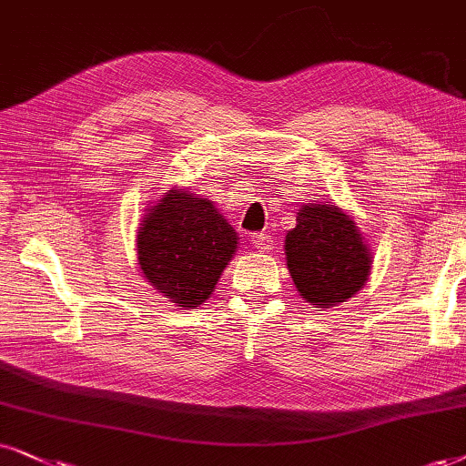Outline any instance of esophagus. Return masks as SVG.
Returning <instances> with one entry per match:
<instances>
[{
	"label": "esophagus",
	"instance_id": "esophagus-1",
	"mask_svg": "<svg viewBox=\"0 0 466 466\" xmlns=\"http://www.w3.org/2000/svg\"><path fill=\"white\" fill-rule=\"evenodd\" d=\"M253 247H256L258 251H268L270 247H273V238L268 237V234H256V237H253Z\"/></svg>",
	"mask_w": 466,
	"mask_h": 466
}]
</instances>
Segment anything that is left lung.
Listing matches in <instances>:
<instances>
[{"label":"left lung","instance_id":"obj_1","mask_svg":"<svg viewBox=\"0 0 466 466\" xmlns=\"http://www.w3.org/2000/svg\"><path fill=\"white\" fill-rule=\"evenodd\" d=\"M284 249L294 286L314 308L349 301L372 268V253L357 223L331 202L305 204L297 228L286 234Z\"/></svg>","mask_w":466,"mask_h":466}]
</instances>
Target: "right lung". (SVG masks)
<instances>
[{"label": "right lung", "mask_w": 466, "mask_h": 466, "mask_svg": "<svg viewBox=\"0 0 466 466\" xmlns=\"http://www.w3.org/2000/svg\"><path fill=\"white\" fill-rule=\"evenodd\" d=\"M238 238L208 198L172 189L148 208L137 232L146 279L180 309H196L215 290Z\"/></svg>", "instance_id": "add662e5"}]
</instances>
